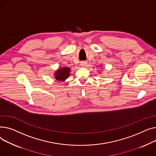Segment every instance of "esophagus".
<instances>
[{"label":"esophagus","instance_id":"1","mask_svg":"<svg viewBox=\"0 0 156 156\" xmlns=\"http://www.w3.org/2000/svg\"><path fill=\"white\" fill-rule=\"evenodd\" d=\"M86 64H87L86 62H81V66H83V67L86 66H87Z\"/></svg>","mask_w":156,"mask_h":156}]
</instances>
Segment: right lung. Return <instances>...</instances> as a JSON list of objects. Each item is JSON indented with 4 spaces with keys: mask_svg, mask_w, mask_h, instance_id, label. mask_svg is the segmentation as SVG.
Masks as SVG:
<instances>
[{
    "mask_svg": "<svg viewBox=\"0 0 156 156\" xmlns=\"http://www.w3.org/2000/svg\"><path fill=\"white\" fill-rule=\"evenodd\" d=\"M70 75V68L63 67L59 69L55 74V77L57 80L63 81L65 80Z\"/></svg>",
    "mask_w": 156,
    "mask_h": 156,
    "instance_id": "add662e5",
    "label": "right lung"
}]
</instances>
